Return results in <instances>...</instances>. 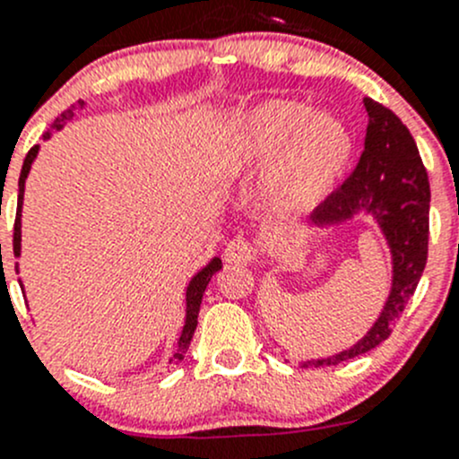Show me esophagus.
<instances>
[{
  "label": "esophagus",
  "instance_id": "obj_1",
  "mask_svg": "<svg viewBox=\"0 0 459 459\" xmlns=\"http://www.w3.org/2000/svg\"><path fill=\"white\" fill-rule=\"evenodd\" d=\"M224 257L229 264H251L257 257V247L248 242L247 238H242V235H238V238L229 242Z\"/></svg>",
  "mask_w": 459,
  "mask_h": 459
}]
</instances>
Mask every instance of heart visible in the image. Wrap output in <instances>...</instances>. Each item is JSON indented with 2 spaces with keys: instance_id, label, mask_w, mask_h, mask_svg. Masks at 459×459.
<instances>
[{
  "instance_id": "1",
  "label": "heart",
  "mask_w": 459,
  "mask_h": 459,
  "mask_svg": "<svg viewBox=\"0 0 459 459\" xmlns=\"http://www.w3.org/2000/svg\"><path fill=\"white\" fill-rule=\"evenodd\" d=\"M353 152L340 122L293 100H268L235 122L229 155L235 166L275 161L271 186L284 204L316 202L335 184Z\"/></svg>"
}]
</instances>
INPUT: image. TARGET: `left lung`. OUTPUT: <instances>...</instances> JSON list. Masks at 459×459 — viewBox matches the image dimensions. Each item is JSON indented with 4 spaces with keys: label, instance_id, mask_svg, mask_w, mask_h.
<instances>
[{
    "label": "left lung",
    "instance_id": "obj_1",
    "mask_svg": "<svg viewBox=\"0 0 459 459\" xmlns=\"http://www.w3.org/2000/svg\"><path fill=\"white\" fill-rule=\"evenodd\" d=\"M364 108L368 126L358 166L335 193L319 204L311 220L316 224H337L358 212H368L391 247L393 289L382 316L364 340L331 358L304 362L307 368L335 367L388 340L393 324L404 313L427 266L430 186L422 157L409 128L391 108L371 97H364Z\"/></svg>",
    "mask_w": 459,
    "mask_h": 459
}]
</instances>
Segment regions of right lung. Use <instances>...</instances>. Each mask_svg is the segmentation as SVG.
Instances as JSON below:
<instances>
[{"label": "right lung", "instance_id": "obj_1", "mask_svg": "<svg viewBox=\"0 0 459 459\" xmlns=\"http://www.w3.org/2000/svg\"><path fill=\"white\" fill-rule=\"evenodd\" d=\"M80 104H84V101H80ZM75 106H71V108H68L66 113L59 115V117L53 122V126H50V131H57V128H62L64 124H66L68 119L73 117V110H75ZM50 131L46 133L44 137H48ZM35 155H37V146H32L30 151H29V155H26L24 166H22V175H20V195H17V217H15V229H13V253H15V255H20V242H22L20 211H22V202H24V182H26V178H29V170H30L32 160H35ZM220 268H221V259L215 257L211 264H208L206 268H202V271L197 273L195 277H193L191 284H188V289H186V324H184L182 337H179V342H178V351H175L173 359H170V362H173V364H179L184 359V355H186L188 344H191V340H193V333H195V328H197V316H200V304H202V298H204V290H206L208 281H211V277L215 275V273L220 271Z\"/></svg>", "mask_w": 459, "mask_h": 459}]
</instances>
